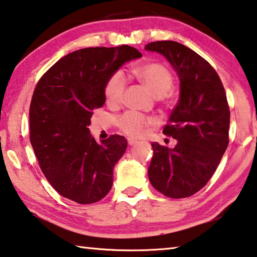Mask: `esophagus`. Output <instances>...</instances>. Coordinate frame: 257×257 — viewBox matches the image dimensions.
Masks as SVG:
<instances>
[{
    "label": "esophagus",
    "mask_w": 257,
    "mask_h": 257,
    "mask_svg": "<svg viewBox=\"0 0 257 257\" xmlns=\"http://www.w3.org/2000/svg\"><path fill=\"white\" fill-rule=\"evenodd\" d=\"M127 142H128V145L131 146V147L136 146L137 143H138V141H137V140H133V139H127Z\"/></svg>",
    "instance_id": "esophagus-1"
}]
</instances>
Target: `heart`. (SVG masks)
Returning <instances> with one entry per match:
<instances>
[{
  "label": "heart",
  "mask_w": 257,
  "mask_h": 257,
  "mask_svg": "<svg viewBox=\"0 0 257 257\" xmlns=\"http://www.w3.org/2000/svg\"><path fill=\"white\" fill-rule=\"evenodd\" d=\"M137 76L147 89L157 98L165 96L174 84V76L167 67L160 63H148L137 69ZM127 78L121 70L115 71L105 85V98L108 105H119L123 100ZM159 124L158 118L137 111H126L117 117L116 125L120 132L131 138H141L151 127Z\"/></svg>",
  "instance_id": "heart-1"
}]
</instances>
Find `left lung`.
Listing matches in <instances>:
<instances>
[{"label":"left lung","instance_id":"1","mask_svg":"<svg viewBox=\"0 0 257 257\" xmlns=\"http://www.w3.org/2000/svg\"><path fill=\"white\" fill-rule=\"evenodd\" d=\"M163 54L181 80V98L164 127L174 149L152 143L151 185L172 199L188 197L212 177L229 143L230 110L223 84L208 61L184 45L159 40L146 45Z\"/></svg>","mask_w":257,"mask_h":257}]
</instances>
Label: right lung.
<instances>
[{
    "instance_id": "add662e5",
    "label": "right lung",
    "mask_w": 257,
    "mask_h": 257,
    "mask_svg": "<svg viewBox=\"0 0 257 257\" xmlns=\"http://www.w3.org/2000/svg\"><path fill=\"white\" fill-rule=\"evenodd\" d=\"M141 56L127 45L82 48L62 57L36 84L29 108L30 143L45 177L66 199L91 204L110 191L112 169L127 141L112 134L98 143L88 126L93 110L106 101L108 78Z\"/></svg>"
}]
</instances>
